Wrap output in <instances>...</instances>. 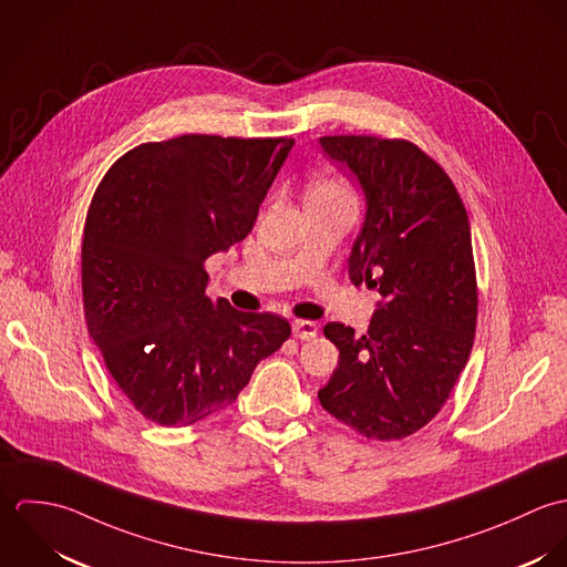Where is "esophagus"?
Masks as SVG:
<instances>
[{
  "mask_svg": "<svg viewBox=\"0 0 567 567\" xmlns=\"http://www.w3.org/2000/svg\"><path fill=\"white\" fill-rule=\"evenodd\" d=\"M318 336V324L311 320H296L293 322V338L298 340H313Z\"/></svg>",
  "mask_w": 567,
  "mask_h": 567,
  "instance_id": "obj_1",
  "label": "esophagus"
}]
</instances>
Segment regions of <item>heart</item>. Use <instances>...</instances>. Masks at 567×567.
Wrapping results in <instances>:
<instances>
[{
    "mask_svg": "<svg viewBox=\"0 0 567 567\" xmlns=\"http://www.w3.org/2000/svg\"><path fill=\"white\" fill-rule=\"evenodd\" d=\"M316 199H352V193L340 177H324L316 182L309 190V202Z\"/></svg>",
    "mask_w": 567,
    "mask_h": 567,
    "instance_id": "obj_1",
    "label": "heart"
}]
</instances>
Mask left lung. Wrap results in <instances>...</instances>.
Listing matches in <instances>:
<instances>
[{"instance_id":"obj_1","label":"left lung","mask_w":567,"mask_h":567,"mask_svg":"<svg viewBox=\"0 0 567 567\" xmlns=\"http://www.w3.org/2000/svg\"><path fill=\"white\" fill-rule=\"evenodd\" d=\"M365 195V221L348 258L352 285L383 302L365 336L329 322L340 363L318 392L322 408L374 441H401L447 403L477 322L471 227L445 168L410 140L324 135Z\"/></svg>"}]
</instances>
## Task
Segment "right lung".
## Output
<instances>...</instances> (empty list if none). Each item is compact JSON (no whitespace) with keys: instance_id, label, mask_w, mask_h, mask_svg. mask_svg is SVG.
Here are the masks:
<instances>
[{"instance_id":"obj_1","label":"right lung","mask_w":567,"mask_h":567,"mask_svg":"<svg viewBox=\"0 0 567 567\" xmlns=\"http://www.w3.org/2000/svg\"><path fill=\"white\" fill-rule=\"evenodd\" d=\"M289 137L188 133L124 153L83 231V309L133 408L164 427L227 405L291 336L285 318L206 296V260L243 240L287 159Z\"/></svg>"}]
</instances>
